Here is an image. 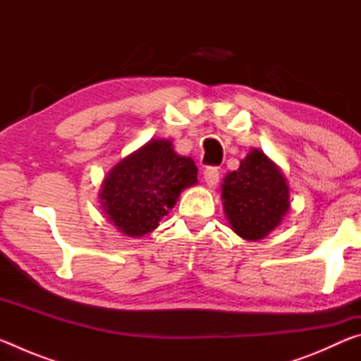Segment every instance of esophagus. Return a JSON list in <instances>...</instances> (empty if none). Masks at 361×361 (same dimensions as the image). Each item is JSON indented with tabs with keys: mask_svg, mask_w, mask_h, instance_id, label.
<instances>
[{
	"mask_svg": "<svg viewBox=\"0 0 361 361\" xmlns=\"http://www.w3.org/2000/svg\"><path fill=\"white\" fill-rule=\"evenodd\" d=\"M204 180L209 188H215L219 181V170L216 167H209L204 172Z\"/></svg>",
	"mask_w": 361,
	"mask_h": 361,
	"instance_id": "esophagus-1",
	"label": "esophagus"
}]
</instances>
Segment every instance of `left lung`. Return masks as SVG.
Segmentation results:
<instances>
[{
	"label": "left lung",
	"mask_w": 361,
	"mask_h": 361,
	"mask_svg": "<svg viewBox=\"0 0 361 361\" xmlns=\"http://www.w3.org/2000/svg\"><path fill=\"white\" fill-rule=\"evenodd\" d=\"M221 200L231 229L242 239L262 240L282 224L290 210V186L264 151L250 149L240 167L221 183Z\"/></svg>",
	"instance_id": "obj_1"
}]
</instances>
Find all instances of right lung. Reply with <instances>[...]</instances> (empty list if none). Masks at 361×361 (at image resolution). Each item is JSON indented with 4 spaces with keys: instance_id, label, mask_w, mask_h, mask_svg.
Here are the masks:
<instances>
[{
    "instance_id": "right-lung-1",
    "label": "right lung",
    "mask_w": 361,
    "mask_h": 361,
    "mask_svg": "<svg viewBox=\"0 0 361 361\" xmlns=\"http://www.w3.org/2000/svg\"><path fill=\"white\" fill-rule=\"evenodd\" d=\"M197 185L191 157L176 154L170 140H149L116 162L102 181L100 207L127 237H143L178 202L183 189Z\"/></svg>"
}]
</instances>
